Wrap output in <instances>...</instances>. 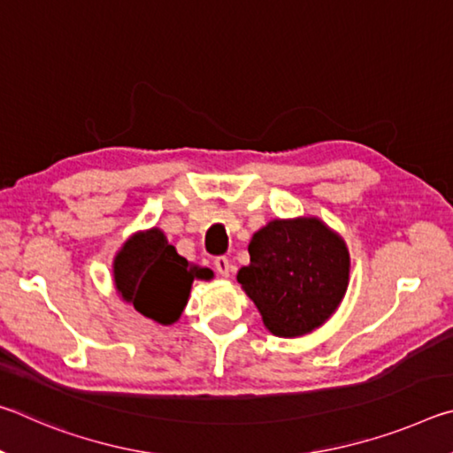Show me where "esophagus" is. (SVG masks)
<instances>
[{
	"label": "esophagus",
	"mask_w": 453,
	"mask_h": 453,
	"mask_svg": "<svg viewBox=\"0 0 453 453\" xmlns=\"http://www.w3.org/2000/svg\"><path fill=\"white\" fill-rule=\"evenodd\" d=\"M213 265H216L218 273L224 275V278H227L229 272H232V264H229V259L226 256H218L216 259H213Z\"/></svg>",
	"instance_id": "1"
}]
</instances>
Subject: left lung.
I'll use <instances>...</instances> for the list:
<instances>
[{"label":"left lung","instance_id":"8db88e82","mask_svg":"<svg viewBox=\"0 0 453 453\" xmlns=\"http://www.w3.org/2000/svg\"><path fill=\"white\" fill-rule=\"evenodd\" d=\"M237 273L273 335L296 337L332 316L348 288L346 243L319 219H275L250 243Z\"/></svg>","mask_w":453,"mask_h":453}]
</instances>
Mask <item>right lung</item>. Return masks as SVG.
<instances>
[{"mask_svg": "<svg viewBox=\"0 0 453 453\" xmlns=\"http://www.w3.org/2000/svg\"><path fill=\"white\" fill-rule=\"evenodd\" d=\"M118 291L142 316L173 324L186 308L191 281L210 280L208 267L189 265L159 229L127 240L113 264Z\"/></svg>", "mask_w": 453, "mask_h": 453, "instance_id": "1", "label": "right lung"}]
</instances>
